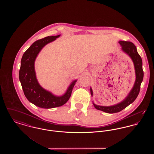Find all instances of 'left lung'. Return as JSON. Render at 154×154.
I'll use <instances>...</instances> for the list:
<instances>
[{
    "instance_id": "8db88e82",
    "label": "left lung",
    "mask_w": 154,
    "mask_h": 154,
    "mask_svg": "<svg viewBox=\"0 0 154 154\" xmlns=\"http://www.w3.org/2000/svg\"><path fill=\"white\" fill-rule=\"evenodd\" d=\"M119 43L122 46V51L127 54L133 60L135 69L136 81L132 90L122 102L111 106H101L96 105L94 103H93L94 107L97 110H101L105 112L110 114L118 112L124 110L135 100L139 94L140 85L144 77V72L142 67V59L137 52L136 46L130 42L119 41ZM91 94L92 96L93 92L91 88Z\"/></svg>"
}]
</instances>
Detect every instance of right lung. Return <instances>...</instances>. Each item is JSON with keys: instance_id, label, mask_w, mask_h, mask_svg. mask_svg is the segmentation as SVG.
Instances as JSON below:
<instances>
[{"instance_id": "right-lung-1", "label": "right lung", "mask_w": 154, "mask_h": 154, "mask_svg": "<svg viewBox=\"0 0 154 154\" xmlns=\"http://www.w3.org/2000/svg\"><path fill=\"white\" fill-rule=\"evenodd\" d=\"M60 36H53L37 40L23 54L19 79L24 95L30 102L43 109H52L65 104L69 99L77 80L72 82L63 95L57 96L42 88L37 80L35 70V62L37 55L46 44Z\"/></svg>"}]
</instances>
